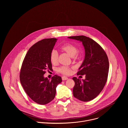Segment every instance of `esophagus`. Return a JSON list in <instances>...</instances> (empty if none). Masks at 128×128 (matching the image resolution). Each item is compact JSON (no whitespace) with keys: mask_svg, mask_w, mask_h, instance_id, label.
<instances>
[{"mask_svg":"<svg viewBox=\"0 0 128 128\" xmlns=\"http://www.w3.org/2000/svg\"><path fill=\"white\" fill-rule=\"evenodd\" d=\"M68 78L67 77H66V76H62V80H68Z\"/></svg>","mask_w":128,"mask_h":128,"instance_id":"1","label":"esophagus"}]
</instances>
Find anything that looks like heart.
Masks as SVG:
<instances>
[{"label": "heart", "instance_id": "b5f03b06", "mask_svg": "<svg viewBox=\"0 0 128 128\" xmlns=\"http://www.w3.org/2000/svg\"><path fill=\"white\" fill-rule=\"evenodd\" d=\"M62 49L68 54L72 57L75 56L77 53V48L72 44L67 43L62 47ZM58 58V54L56 50H53L50 55V60L52 64L57 63ZM58 71L63 74L68 75L72 73L71 69L67 66H62L58 68Z\"/></svg>", "mask_w": 128, "mask_h": 128}]
</instances>
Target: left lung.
Listing matches in <instances>:
<instances>
[{
    "instance_id": "left-lung-1",
    "label": "left lung",
    "mask_w": 128,
    "mask_h": 128,
    "mask_svg": "<svg viewBox=\"0 0 128 128\" xmlns=\"http://www.w3.org/2000/svg\"><path fill=\"white\" fill-rule=\"evenodd\" d=\"M68 38L79 41L85 49L84 60L77 75H85L81 80L73 77L74 96L82 102H88L96 98L104 89L107 81L109 61L102 47L89 37L80 36Z\"/></svg>"
}]
</instances>
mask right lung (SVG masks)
Segmentation results:
<instances>
[{
  "mask_svg": "<svg viewBox=\"0 0 128 128\" xmlns=\"http://www.w3.org/2000/svg\"><path fill=\"white\" fill-rule=\"evenodd\" d=\"M56 40L47 38L37 42L28 50L22 64L20 83L28 96L39 104H47L54 98L56 87L62 81L56 75L51 80L44 77L46 70L52 69L50 55Z\"/></svg>",
  "mask_w": 128,
  "mask_h": 128,
  "instance_id": "right-lung-1",
  "label": "right lung"
}]
</instances>
